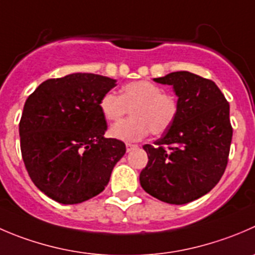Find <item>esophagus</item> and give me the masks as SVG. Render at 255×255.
I'll return each instance as SVG.
<instances>
[{"label": "esophagus", "mask_w": 255, "mask_h": 255, "mask_svg": "<svg viewBox=\"0 0 255 255\" xmlns=\"http://www.w3.org/2000/svg\"><path fill=\"white\" fill-rule=\"evenodd\" d=\"M126 148H127V152H130V150H133V149H137L138 145L132 144V143H127V144H126Z\"/></svg>", "instance_id": "esophagus-1"}]
</instances>
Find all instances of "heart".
<instances>
[{
    "mask_svg": "<svg viewBox=\"0 0 255 255\" xmlns=\"http://www.w3.org/2000/svg\"><path fill=\"white\" fill-rule=\"evenodd\" d=\"M100 110L108 122H117L130 110L132 118L110 128V135L125 142H137L149 133L162 134L174 122L178 103L174 96L149 81H135L121 88V96L108 92L101 98Z\"/></svg>",
    "mask_w": 255,
    "mask_h": 255,
    "instance_id": "obj_1",
    "label": "heart"
}]
</instances>
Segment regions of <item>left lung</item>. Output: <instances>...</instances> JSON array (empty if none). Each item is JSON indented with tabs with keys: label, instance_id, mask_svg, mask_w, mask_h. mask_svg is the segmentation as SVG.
Instances as JSON below:
<instances>
[{
	"label": "left lung",
	"instance_id": "obj_1",
	"mask_svg": "<svg viewBox=\"0 0 255 255\" xmlns=\"http://www.w3.org/2000/svg\"><path fill=\"white\" fill-rule=\"evenodd\" d=\"M153 81L172 86L178 113L154 145H143L148 163L140 185L165 203H189L211 192L226 170L233 135L229 103L213 81L187 71Z\"/></svg>",
	"mask_w": 255,
	"mask_h": 255
}]
</instances>
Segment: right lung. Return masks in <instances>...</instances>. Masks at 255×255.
<instances>
[{
  "label": "right lung",
  "instance_id": "obj_1",
  "mask_svg": "<svg viewBox=\"0 0 255 255\" xmlns=\"http://www.w3.org/2000/svg\"><path fill=\"white\" fill-rule=\"evenodd\" d=\"M117 81L93 73L47 80L27 98L21 152L32 182L62 204L93 198L108 184L126 144L106 138L100 101Z\"/></svg>",
  "mask_w": 255,
  "mask_h": 255
}]
</instances>
